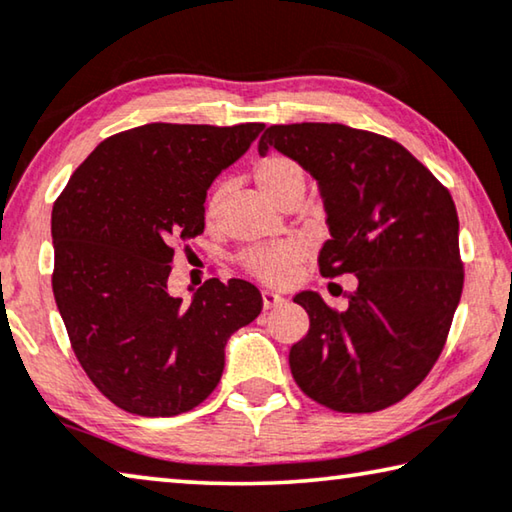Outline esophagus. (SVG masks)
I'll list each match as a JSON object with an SVG mask.
<instances>
[{
    "mask_svg": "<svg viewBox=\"0 0 512 512\" xmlns=\"http://www.w3.org/2000/svg\"><path fill=\"white\" fill-rule=\"evenodd\" d=\"M262 303H264V310H271V307H278L285 303V298L275 294V291H262Z\"/></svg>",
    "mask_w": 512,
    "mask_h": 512,
    "instance_id": "obj_1",
    "label": "esophagus"
}]
</instances>
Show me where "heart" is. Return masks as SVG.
Here are the masks:
<instances>
[{
	"label": "heart",
	"mask_w": 512,
	"mask_h": 512,
	"mask_svg": "<svg viewBox=\"0 0 512 512\" xmlns=\"http://www.w3.org/2000/svg\"><path fill=\"white\" fill-rule=\"evenodd\" d=\"M255 180L266 196L273 202H278L282 196H287L289 191L303 189L305 191V170L303 166L285 154H266L255 164ZM218 202H221V191L212 193V198L207 202V218H214ZM300 259V250L289 243L282 246H264L253 248L243 255V264L246 269L259 278L266 285H285L291 278L296 264Z\"/></svg>",
	"instance_id": "b5f03b06"
}]
</instances>
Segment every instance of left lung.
<instances>
[{
	"label": "left lung",
	"instance_id": "left-lung-1",
	"mask_svg": "<svg viewBox=\"0 0 512 512\" xmlns=\"http://www.w3.org/2000/svg\"><path fill=\"white\" fill-rule=\"evenodd\" d=\"M271 148L319 184L330 230L321 275L358 282L344 312L316 291L296 294L310 330L289 351L294 380L330 410L389 408L433 369L460 303L451 193L403 145L339 123L271 125L259 154Z\"/></svg>",
	"mask_w": 512,
	"mask_h": 512
}]
</instances>
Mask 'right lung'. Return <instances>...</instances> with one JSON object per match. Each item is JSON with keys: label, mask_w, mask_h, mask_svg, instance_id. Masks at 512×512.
Instances as JSON below:
<instances>
[{"label": "right lung", "mask_w": 512, "mask_h": 512, "mask_svg": "<svg viewBox=\"0 0 512 512\" xmlns=\"http://www.w3.org/2000/svg\"><path fill=\"white\" fill-rule=\"evenodd\" d=\"M262 123H152L88 154L52 209V289L72 351L111 403L175 417L214 392L225 344L262 312L246 280L168 294L175 246L205 230L207 189Z\"/></svg>", "instance_id": "1"}]
</instances>
